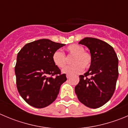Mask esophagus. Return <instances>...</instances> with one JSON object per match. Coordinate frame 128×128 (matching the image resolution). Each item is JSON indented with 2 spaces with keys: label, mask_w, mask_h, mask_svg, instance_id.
<instances>
[{
  "label": "esophagus",
  "mask_w": 128,
  "mask_h": 128,
  "mask_svg": "<svg viewBox=\"0 0 128 128\" xmlns=\"http://www.w3.org/2000/svg\"><path fill=\"white\" fill-rule=\"evenodd\" d=\"M66 78H70V75H69V74H66Z\"/></svg>",
  "instance_id": "obj_1"
}]
</instances>
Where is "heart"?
I'll return each mask as SVG.
<instances>
[{
  "mask_svg": "<svg viewBox=\"0 0 128 128\" xmlns=\"http://www.w3.org/2000/svg\"><path fill=\"white\" fill-rule=\"evenodd\" d=\"M66 52L68 56H72L71 63L72 65L66 66L62 72L65 74H74L80 73L84 69H87L92 63V55L89 52L84 50L82 46L76 44L70 45L66 48ZM52 59L54 65L60 68H63L67 63V58L65 53L61 50H56L52 56Z\"/></svg>",
  "mask_w": 128,
  "mask_h": 128,
  "instance_id": "heart-1",
  "label": "heart"
}]
</instances>
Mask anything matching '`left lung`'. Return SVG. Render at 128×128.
<instances>
[{
    "label": "left lung",
    "instance_id": "obj_1",
    "mask_svg": "<svg viewBox=\"0 0 128 128\" xmlns=\"http://www.w3.org/2000/svg\"><path fill=\"white\" fill-rule=\"evenodd\" d=\"M78 43L90 50L92 61L88 71L79 76L75 92L85 106L100 108L109 101L115 90L119 75L118 56L110 44L98 39L85 38Z\"/></svg>",
    "mask_w": 128,
    "mask_h": 128
}]
</instances>
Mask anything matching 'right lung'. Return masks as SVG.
Masks as SVG:
<instances>
[{
    "instance_id": "1",
    "label": "right lung",
    "mask_w": 128,
    "mask_h": 128,
    "mask_svg": "<svg viewBox=\"0 0 128 128\" xmlns=\"http://www.w3.org/2000/svg\"><path fill=\"white\" fill-rule=\"evenodd\" d=\"M65 45L41 39L27 43L18 53L15 66L17 88L31 106L43 108L52 104L61 85L67 80L52 59L54 52Z\"/></svg>"
}]
</instances>
